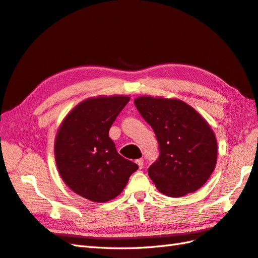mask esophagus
<instances>
[{
    "mask_svg": "<svg viewBox=\"0 0 258 258\" xmlns=\"http://www.w3.org/2000/svg\"><path fill=\"white\" fill-rule=\"evenodd\" d=\"M136 164H138L140 168H142L144 165V160L143 158H139V160H136Z\"/></svg>",
    "mask_w": 258,
    "mask_h": 258,
    "instance_id": "obj_1",
    "label": "esophagus"
}]
</instances>
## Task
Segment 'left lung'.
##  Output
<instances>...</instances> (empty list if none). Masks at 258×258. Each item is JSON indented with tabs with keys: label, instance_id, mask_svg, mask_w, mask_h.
Returning a JSON list of instances; mask_svg holds the SVG:
<instances>
[{
	"label": "left lung",
	"instance_id": "8db88e82",
	"mask_svg": "<svg viewBox=\"0 0 258 258\" xmlns=\"http://www.w3.org/2000/svg\"><path fill=\"white\" fill-rule=\"evenodd\" d=\"M135 106L160 144L149 176L161 193L180 197L201 188L216 166L217 141L206 119L177 98L139 96Z\"/></svg>",
	"mask_w": 258,
	"mask_h": 258
}]
</instances>
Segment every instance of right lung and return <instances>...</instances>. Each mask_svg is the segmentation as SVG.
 Returning a JSON list of instances; mask_svg holds the SVG:
<instances>
[{
	"label": "right lung",
	"mask_w": 258,
	"mask_h": 258,
	"mask_svg": "<svg viewBox=\"0 0 258 258\" xmlns=\"http://www.w3.org/2000/svg\"><path fill=\"white\" fill-rule=\"evenodd\" d=\"M130 97H90L71 109L54 142V156L64 183L84 199L104 203L122 193L135 163L120 156L108 131Z\"/></svg>",
	"instance_id": "right-lung-1"
}]
</instances>
